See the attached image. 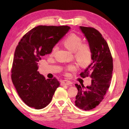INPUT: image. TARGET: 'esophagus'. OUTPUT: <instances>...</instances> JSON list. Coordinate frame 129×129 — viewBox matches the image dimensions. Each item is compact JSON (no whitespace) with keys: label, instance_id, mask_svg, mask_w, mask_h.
Listing matches in <instances>:
<instances>
[{"label":"esophagus","instance_id":"obj_1","mask_svg":"<svg viewBox=\"0 0 129 129\" xmlns=\"http://www.w3.org/2000/svg\"><path fill=\"white\" fill-rule=\"evenodd\" d=\"M61 86H64V85H66V86H72V83L70 82V81H69V80H63L62 82H61Z\"/></svg>","mask_w":129,"mask_h":129}]
</instances>
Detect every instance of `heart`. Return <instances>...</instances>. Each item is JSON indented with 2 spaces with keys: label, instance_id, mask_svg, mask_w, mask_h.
Wrapping results in <instances>:
<instances>
[{
  "label": "heart",
  "instance_id": "obj_1",
  "mask_svg": "<svg viewBox=\"0 0 129 129\" xmlns=\"http://www.w3.org/2000/svg\"><path fill=\"white\" fill-rule=\"evenodd\" d=\"M62 43L69 50L73 52L75 58L82 66H86L90 63L92 57V51L90 45L88 43L82 42V38L75 33L69 35L63 40ZM56 48L53 47L51 52V55H53ZM77 66L75 63L69 64L66 66V73L75 72Z\"/></svg>",
  "mask_w": 129,
  "mask_h": 129
}]
</instances>
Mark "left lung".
<instances>
[{
	"label": "left lung",
	"mask_w": 129,
	"mask_h": 129,
	"mask_svg": "<svg viewBox=\"0 0 129 129\" xmlns=\"http://www.w3.org/2000/svg\"><path fill=\"white\" fill-rule=\"evenodd\" d=\"M80 28L90 45L93 60L80 75L82 78L90 77L91 84L86 87L83 84H75L78 90L75 105L83 110H90L104 99L110 85L113 64L108 44L101 33L93 27L80 26Z\"/></svg>",
	"instance_id": "left-lung-1"
}]
</instances>
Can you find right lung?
<instances>
[{
  "mask_svg": "<svg viewBox=\"0 0 129 129\" xmlns=\"http://www.w3.org/2000/svg\"><path fill=\"white\" fill-rule=\"evenodd\" d=\"M70 29L68 26L40 25L26 33L19 42L11 78L19 96L28 106L42 109L50 103L60 83L56 77L46 80L38 71V64Z\"/></svg>",
  "mask_w": 129,
  "mask_h": 129,
  "instance_id": "right-lung-1",
  "label": "right lung"
}]
</instances>
